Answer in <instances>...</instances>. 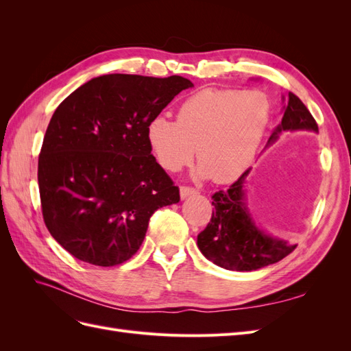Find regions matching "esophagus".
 Wrapping results in <instances>:
<instances>
[{
    "label": "esophagus",
    "instance_id": "obj_1",
    "mask_svg": "<svg viewBox=\"0 0 351 351\" xmlns=\"http://www.w3.org/2000/svg\"><path fill=\"white\" fill-rule=\"evenodd\" d=\"M197 193L199 192H197L195 187H190V186H182V187H180V196H182V199H186L189 196H195Z\"/></svg>",
    "mask_w": 351,
    "mask_h": 351
}]
</instances>
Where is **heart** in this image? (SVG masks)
<instances>
[{
    "label": "heart",
    "instance_id": "b5f03b06",
    "mask_svg": "<svg viewBox=\"0 0 351 351\" xmlns=\"http://www.w3.org/2000/svg\"><path fill=\"white\" fill-rule=\"evenodd\" d=\"M269 120L271 102L262 90L204 89L180 104L176 121L152 117L146 142L167 171H180L197 152V174L228 183L252 164Z\"/></svg>",
    "mask_w": 351,
    "mask_h": 351
}]
</instances>
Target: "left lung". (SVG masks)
<instances>
[{"label":"left lung","mask_w":351,"mask_h":351,"mask_svg":"<svg viewBox=\"0 0 351 351\" xmlns=\"http://www.w3.org/2000/svg\"><path fill=\"white\" fill-rule=\"evenodd\" d=\"M287 130L317 132L312 114L291 92L284 105L281 124L271 134L268 145H272L278 134ZM247 174L249 169L227 190H218L212 195L214 210L210 221L197 236V246L205 258L230 271H256L280 262L297 247V244L267 236L254 224L243 189Z\"/></svg>","instance_id":"left-lung-1"}]
</instances>
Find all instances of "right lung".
Listing matches in <instances>:
<instances>
[{"label": "right lung", "mask_w": 351, "mask_h": 351, "mask_svg": "<svg viewBox=\"0 0 351 351\" xmlns=\"http://www.w3.org/2000/svg\"><path fill=\"white\" fill-rule=\"evenodd\" d=\"M192 86L182 76L104 74L58 105L38 183L45 226L74 258L97 267L129 261L154 212L180 200L151 154L146 124Z\"/></svg>", "instance_id": "1"}]
</instances>
